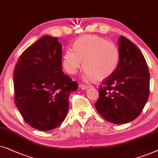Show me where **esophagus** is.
I'll return each instance as SVG.
<instances>
[{"label":"esophagus","instance_id":"34e87169","mask_svg":"<svg viewBox=\"0 0 158 158\" xmlns=\"http://www.w3.org/2000/svg\"><path fill=\"white\" fill-rule=\"evenodd\" d=\"M79 87H81V89H83V90L87 89L89 87V86H87V85H80V86H79Z\"/></svg>","mask_w":158,"mask_h":158}]
</instances>
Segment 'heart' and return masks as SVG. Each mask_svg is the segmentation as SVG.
Wrapping results in <instances>:
<instances>
[{
	"label": "heart",
	"instance_id": "1",
	"mask_svg": "<svg viewBox=\"0 0 158 158\" xmlns=\"http://www.w3.org/2000/svg\"><path fill=\"white\" fill-rule=\"evenodd\" d=\"M73 47L74 49H66L63 58L65 70L70 74L77 73L84 66L85 81L104 80L111 77L118 68V48L104 37L98 35L81 37L75 41Z\"/></svg>",
	"mask_w": 158,
	"mask_h": 158
}]
</instances>
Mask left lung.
<instances>
[{"label": "left lung", "instance_id": "8db88e82", "mask_svg": "<svg viewBox=\"0 0 158 158\" xmlns=\"http://www.w3.org/2000/svg\"><path fill=\"white\" fill-rule=\"evenodd\" d=\"M120 60L114 73L99 89L96 110L101 116L115 124L136 119L150 94V73L143 54L127 37L118 41Z\"/></svg>", "mask_w": 158, "mask_h": 158}]
</instances>
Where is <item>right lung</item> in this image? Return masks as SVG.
<instances>
[{
  "mask_svg": "<svg viewBox=\"0 0 158 158\" xmlns=\"http://www.w3.org/2000/svg\"><path fill=\"white\" fill-rule=\"evenodd\" d=\"M15 104L26 123L50 131L64 121L78 84L62 69L58 37L43 36L21 55L14 72Z\"/></svg>",
  "mask_w": 158,
  "mask_h": 158,
  "instance_id": "add662e5",
  "label": "right lung"
}]
</instances>
